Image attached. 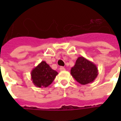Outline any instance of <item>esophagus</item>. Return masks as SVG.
I'll list each match as a JSON object with an SVG mask.
<instances>
[{"mask_svg": "<svg viewBox=\"0 0 121 121\" xmlns=\"http://www.w3.org/2000/svg\"><path fill=\"white\" fill-rule=\"evenodd\" d=\"M60 70L61 71H65V67H60Z\"/></svg>", "mask_w": 121, "mask_h": 121, "instance_id": "34e87169", "label": "esophagus"}]
</instances>
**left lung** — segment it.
<instances>
[{
	"instance_id": "1",
	"label": "left lung",
	"mask_w": 121,
	"mask_h": 121,
	"mask_svg": "<svg viewBox=\"0 0 121 121\" xmlns=\"http://www.w3.org/2000/svg\"><path fill=\"white\" fill-rule=\"evenodd\" d=\"M71 74L78 83L86 85L95 80L99 71L95 63L83 56H80L78 58L75 65L71 68Z\"/></svg>"
}]
</instances>
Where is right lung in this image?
Segmentation results:
<instances>
[{
  "mask_svg": "<svg viewBox=\"0 0 121 121\" xmlns=\"http://www.w3.org/2000/svg\"><path fill=\"white\" fill-rule=\"evenodd\" d=\"M58 74L46 61H42L31 71V80L37 87H47L52 83Z\"/></svg>",
  "mask_w": 121,
  "mask_h": 121,
  "instance_id": "obj_1",
  "label": "right lung"
}]
</instances>
